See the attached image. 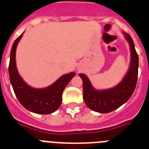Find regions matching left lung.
<instances>
[{
	"instance_id": "left-lung-1",
	"label": "left lung",
	"mask_w": 149,
	"mask_h": 149,
	"mask_svg": "<svg viewBox=\"0 0 149 149\" xmlns=\"http://www.w3.org/2000/svg\"><path fill=\"white\" fill-rule=\"evenodd\" d=\"M124 34L130 45L131 63L128 72L117 86L111 89L96 90L85 74H79V76L83 80L84 102L89 108L98 113H107L119 108L128 101L136 88L139 57L131 36L126 33H124Z\"/></svg>"
}]
</instances>
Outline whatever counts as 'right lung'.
Instances as JSON below:
<instances>
[{
    "instance_id": "right-lung-1",
    "label": "right lung",
    "mask_w": 149,
    "mask_h": 149,
    "mask_svg": "<svg viewBox=\"0 0 149 149\" xmlns=\"http://www.w3.org/2000/svg\"><path fill=\"white\" fill-rule=\"evenodd\" d=\"M22 36L23 33L15 39L10 52L9 74L14 93L22 106L30 112L38 114L54 113L60 107L63 90L75 73L64 74L52 85L43 89H35L27 85L19 75L15 63V51Z\"/></svg>"
}]
</instances>
